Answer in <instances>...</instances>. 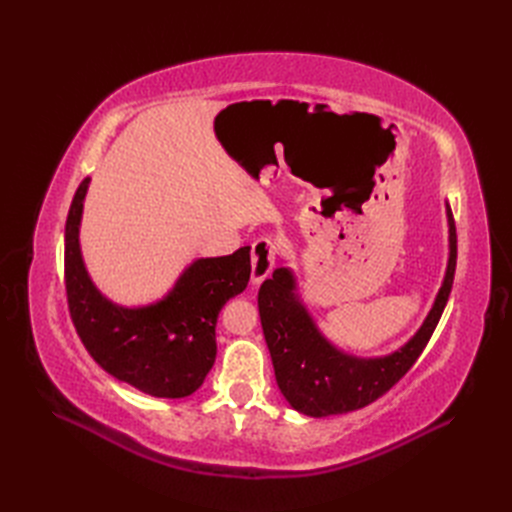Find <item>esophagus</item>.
Masks as SVG:
<instances>
[{
  "label": "esophagus",
  "mask_w": 512,
  "mask_h": 512,
  "mask_svg": "<svg viewBox=\"0 0 512 512\" xmlns=\"http://www.w3.org/2000/svg\"><path fill=\"white\" fill-rule=\"evenodd\" d=\"M277 243L271 237H260L252 243V282L260 284L271 275L277 262Z\"/></svg>",
  "instance_id": "esophagus-1"
}]
</instances>
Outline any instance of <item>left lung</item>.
Masks as SVG:
<instances>
[{"instance_id":"1","label":"left lung","mask_w":512,"mask_h":512,"mask_svg":"<svg viewBox=\"0 0 512 512\" xmlns=\"http://www.w3.org/2000/svg\"><path fill=\"white\" fill-rule=\"evenodd\" d=\"M451 226V258L436 305L410 342L384 359H354L335 350L314 327L305 307L292 297V277L277 269L258 292L262 331L273 359L275 380L294 410L307 416L344 414L369 406L404 378L436 331L451 294L457 267V230Z\"/></svg>"}]
</instances>
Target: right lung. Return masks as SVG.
<instances>
[{
    "label": "right lung",
    "mask_w": 512,
    "mask_h": 512,
    "mask_svg": "<svg viewBox=\"0 0 512 512\" xmlns=\"http://www.w3.org/2000/svg\"><path fill=\"white\" fill-rule=\"evenodd\" d=\"M87 185L83 179L66 220L64 280L74 329L91 359L117 380L153 397H188L213 367L220 309L250 282V247L196 260L156 305L117 307L94 288L81 260L79 222Z\"/></svg>",
    "instance_id": "obj_1"
}]
</instances>
